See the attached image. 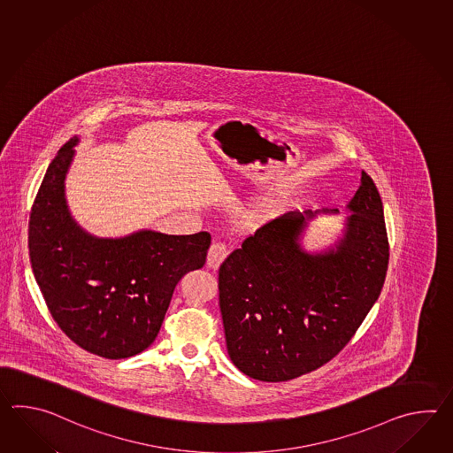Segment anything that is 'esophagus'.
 <instances>
[{
    "label": "esophagus",
    "instance_id": "34e87169",
    "mask_svg": "<svg viewBox=\"0 0 453 453\" xmlns=\"http://www.w3.org/2000/svg\"><path fill=\"white\" fill-rule=\"evenodd\" d=\"M229 255V249L222 243V242H214L210 250H208V258L206 263L211 270H218L221 266V263L226 260V257Z\"/></svg>",
    "mask_w": 453,
    "mask_h": 453
}]
</instances>
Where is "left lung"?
Listing matches in <instances>:
<instances>
[{
  "label": "left lung",
  "mask_w": 453,
  "mask_h": 453,
  "mask_svg": "<svg viewBox=\"0 0 453 453\" xmlns=\"http://www.w3.org/2000/svg\"><path fill=\"white\" fill-rule=\"evenodd\" d=\"M351 212L333 245L305 250L317 214L291 211L265 224L219 268V307L229 357L262 382H284L332 361L382 291L388 239L380 195L362 172Z\"/></svg>",
  "instance_id": "1"
}]
</instances>
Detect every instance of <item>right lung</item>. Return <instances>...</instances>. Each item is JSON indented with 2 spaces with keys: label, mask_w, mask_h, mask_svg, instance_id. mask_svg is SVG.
Here are the masks:
<instances>
[{
  "label": "right lung",
  "mask_w": 453,
  "mask_h": 453,
  "mask_svg": "<svg viewBox=\"0 0 453 453\" xmlns=\"http://www.w3.org/2000/svg\"><path fill=\"white\" fill-rule=\"evenodd\" d=\"M80 138L51 161L32 206V272L53 320L82 349L125 359L150 348L175 286L206 262L211 235L133 232L96 237L71 216L65 180Z\"/></svg>",
  "instance_id": "obj_1"
}]
</instances>
